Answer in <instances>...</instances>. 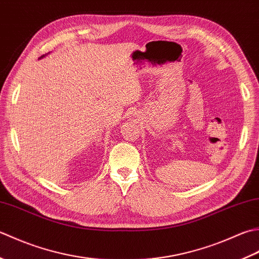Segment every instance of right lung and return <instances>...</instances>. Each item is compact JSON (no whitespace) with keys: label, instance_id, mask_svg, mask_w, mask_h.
<instances>
[{"label":"right lung","instance_id":"right-lung-1","mask_svg":"<svg viewBox=\"0 0 259 259\" xmlns=\"http://www.w3.org/2000/svg\"><path fill=\"white\" fill-rule=\"evenodd\" d=\"M42 57H44V56H42Z\"/></svg>","mask_w":259,"mask_h":259}]
</instances>
